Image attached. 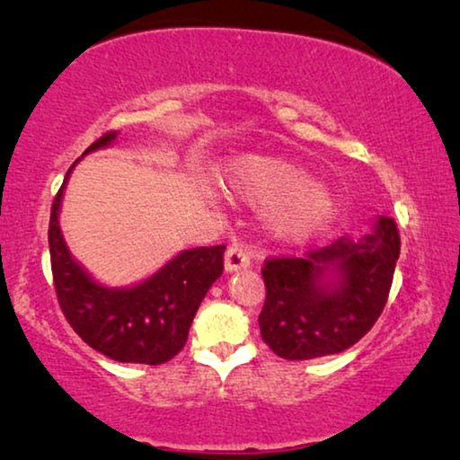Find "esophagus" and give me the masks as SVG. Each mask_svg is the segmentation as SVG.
I'll use <instances>...</instances> for the list:
<instances>
[{
  "label": "esophagus",
  "mask_w": 460,
  "mask_h": 460,
  "mask_svg": "<svg viewBox=\"0 0 460 460\" xmlns=\"http://www.w3.org/2000/svg\"><path fill=\"white\" fill-rule=\"evenodd\" d=\"M224 263H226V270H228V272H236V270H241V268H249L251 266L249 249L244 247V244H238V243L230 244L228 251H226Z\"/></svg>",
  "instance_id": "1"
}]
</instances>
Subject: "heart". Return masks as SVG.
I'll return each instance as SVG.
<instances>
[{
    "label": "heart",
    "mask_w": 460,
    "mask_h": 460,
    "mask_svg": "<svg viewBox=\"0 0 460 460\" xmlns=\"http://www.w3.org/2000/svg\"><path fill=\"white\" fill-rule=\"evenodd\" d=\"M222 184L251 205L268 207L270 230L285 241H307L337 217V199L304 167L279 156H241L222 172Z\"/></svg>",
    "instance_id": "obj_1"
}]
</instances>
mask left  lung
<instances>
[{"label": "left lung", "instance_id": "obj_1", "mask_svg": "<svg viewBox=\"0 0 460 460\" xmlns=\"http://www.w3.org/2000/svg\"><path fill=\"white\" fill-rule=\"evenodd\" d=\"M398 257V228L383 216L358 241L341 238L304 257H268L261 268L263 343L285 360H312L351 348L381 316ZM326 271L338 274L335 288L322 282Z\"/></svg>", "mask_w": 460, "mask_h": 460}]
</instances>
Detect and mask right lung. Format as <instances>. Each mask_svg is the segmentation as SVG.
Returning a JSON list of instances; mask_svg holds the SVG:
<instances>
[{"label": "right lung", "mask_w": 460, "mask_h": 460, "mask_svg": "<svg viewBox=\"0 0 460 460\" xmlns=\"http://www.w3.org/2000/svg\"><path fill=\"white\" fill-rule=\"evenodd\" d=\"M115 137L117 131H106L85 155L109 146ZM73 167L56 194L48 230L56 297L66 323L90 348L117 362L155 367L172 360L186 345L200 301L224 272L226 244L184 251L131 288L98 285L68 253L58 226L62 192Z\"/></svg>", "instance_id": "1"}]
</instances>
